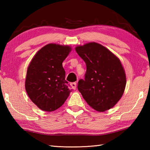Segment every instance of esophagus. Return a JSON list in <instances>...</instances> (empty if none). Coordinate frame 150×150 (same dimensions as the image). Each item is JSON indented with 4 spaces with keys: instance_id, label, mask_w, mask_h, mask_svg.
<instances>
[{
    "instance_id": "1",
    "label": "esophagus",
    "mask_w": 150,
    "mask_h": 150,
    "mask_svg": "<svg viewBox=\"0 0 150 150\" xmlns=\"http://www.w3.org/2000/svg\"><path fill=\"white\" fill-rule=\"evenodd\" d=\"M71 88L75 90L76 88H77V84H76V83H71Z\"/></svg>"
}]
</instances>
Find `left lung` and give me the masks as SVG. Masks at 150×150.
<instances>
[{"label": "left lung", "mask_w": 150, "mask_h": 150, "mask_svg": "<svg viewBox=\"0 0 150 150\" xmlns=\"http://www.w3.org/2000/svg\"><path fill=\"white\" fill-rule=\"evenodd\" d=\"M87 65L85 80L78 90L91 108L105 112L115 106L123 95L126 85L125 71L119 58L96 42L75 47Z\"/></svg>", "instance_id": "obj_1"}]
</instances>
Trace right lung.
Returning a JSON list of instances; mask_svg holds the SVG:
<instances>
[{
    "label": "right lung",
    "mask_w": 150,
    "mask_h": 150,
    "mask_svg": "<svg viewBox=\"0 0 150 150\" xmlns=\"http://www.w3.org/2000/svg\"><path fill=\"white\" fill-rule=\"evenodd\" d=\"M71 51L69 45L47 44L35 54L28 67L25 88L30 100L42 110H57L71 91L62 65Z\"/></svg>",
    "instance_id": "obj_1"
}]
</instances>
